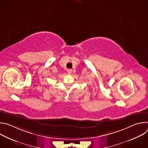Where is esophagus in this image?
<instances>
[{
  "label": "esophagus",
  "mask_w": 148,
  "mask_h": 148,
  "mask_svg": "<svg viewBox=\"0 0 148 148\" xmlns=\"http://www.w3.org/2000/svg\"><path fill=\"white\" fill-rule=\"evenodd\" d=\"M71 72H72V70H71V69H69V70H67V73H68L69 74H71Z\"/></svg>",
  "instance_id": "1"
}]
</instances>
